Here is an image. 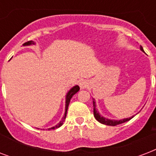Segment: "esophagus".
<instances>
[{
  "label": "esophagus",
  "instance_id": "1",
  "mask_svg": "<svg viewBox=\"0 0 156 156\" xmlns=\"http://www.w3.org/2000/svg\"><path fill=\"white\" fill-rule=\"evenodd\" d=\"M78 83H79V86H80L81 88H86L88 87V82L85 79H81L78 82Z\"/></svg>",
  "mask_w": 156,
  "mask_h": 156
}]
</instances>
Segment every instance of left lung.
<instances>
[{
	"mask_svg": "<svg viewBox=\"0 0 156 156\" xmlns=\"http://www.w3.org/2000/svg\"><path fill=\"white\" fill-rule=\"evenodd\" d=\"M140 49L143 52L144 51V50L142 48V46L140 47ZM93 101V113H94V117L95 119H97L98 122H100L101 123H103V124H105V125H109V126H116L118 124H121V123H125V122H128L132 119V118H128V119H122V120H110V119H105V118L102 117L101 115H99V113L97 112V110H96V102H95V100L92 99Z\"/></svg>",
	"mask_w": 156,
	"mask_h": 156,
	"instance_id": "8db88e82",
	"label": "left lung"
}]
</instances>
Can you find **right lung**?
<instances>
[{"instance_id": "obj_1", "label": "right lung", "mask_w": 156, "mask_h": 156, "mask_svg": "<svg viewBox=\"0 0 156 156\" xmlns=\"http://www.w3.org/2000/svg\"><path fill=\"white\" fill-rule=\"evenodd\" d=\"M32 44H34V42H33V41H27V42H25V43H23V46H28V45H32ZM79 87L78 86H75L73 87V88H71L69 91V92L67 93V96H66V105H65V116L62 118V120L60 121L58 124H57L56 126H55V127H52V128H49L50 129H55V128H59L60 126L62 125L63 123H64V121L65 120V118H66V115H67V110H68V107H69V102H70V100H71V98L73 97V96L74 95V94H76L77 92H78V91H79Z\"/></svg>"}]
</instances>
